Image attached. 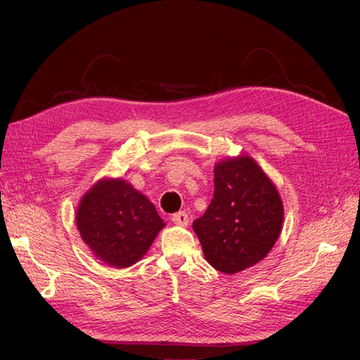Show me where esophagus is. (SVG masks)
Here are the masks:
<instances>
[{"label":"esophagus","instance_id":"1","mask_svg":"<svg viewBox=\"0 0 360 360\" xmlns=\"http://www.w3.org/2000/svg\"><path fill=\"white\" fill-rule=\"evenodd\" d=\"M172 223L177 224V226H183L186 227L189 224V217L186 212H177L172 215Z\"/></svg>","mask_w":360,"mask_h":360}]
</instances>
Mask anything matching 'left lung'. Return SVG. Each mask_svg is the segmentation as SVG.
Listing matches in <instances>:
<instances>
[{"instance_id":"obj_1","label":"left lung","mask_w":360,"mask_h":360,"mask_svg":"<svg viewBox=\"0 0 360 360\" xmlns=\"http://www.w3.org/2000/svg\"><path fill=\"white\" fill-rule=\"evenodd\" d=\"M214 198L192 223L205 258L215 270L235 275L258 264L283 231L284 206L275 183L250 155L215 163Z\"/></svg>"}]
</instances>
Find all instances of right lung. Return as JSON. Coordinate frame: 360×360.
Segmentation results:
<instances>
[{
    "mask_svg": "<svg viewBox=\"0 0 360 360\" xmlns=\"http://www.w3.org/2000/svg\"><path fill=\"white\" fill-rule=\"evenodd\" d=\"M165 221L146 195L122 179H101L76 209V226L93 255L107 266L136 264Z\"/></svg>",
    "mask_w": 360,
    "mask_h": 360,
    "instance_id": "add662e5",
    "label": "right lung"
}]
</instances>
